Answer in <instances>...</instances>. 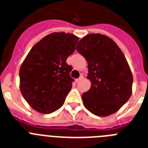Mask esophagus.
Wrapping results in <instances>:
<instances>
[{
	"label": "esophagus",
	"instance_id": "34e87169",
	"mask_svg": "<svg viewBox=\"0 0 148 148\" xmlns=\"http://www.w3.org/2000/svg\"><path fill=\"white\" fill-rule=\"evenodd\" d=\"M83 79V75H81L80 76V77H79V78H78V79H76V83H79V81H81L82 79Z\"/></svg>",
	"mask_w": 148,
	"mask_h": 148
}]
</instances>
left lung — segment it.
<instances>
[{
	"mask_svg": "<svg viewBox=\"0 0 148 148\" xmlns=\"http://www.w3.org/2000/svg\"><path fill=\"white\" fill-rule=\"evenodd\" d=\"M77 51L88 62L92 86L82 95L83 104L98 116L116 112L129 100L133 75L125 56L111 38L100 33L83 37Z\"/></svg>",
	"mask_w": 148,
	"mask_h": 148,
	"instance_id": "obj_1",
	"label": "left lung"
}]
</instances>
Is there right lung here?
<instances>
[{
  "instance_id": "add662e5",
  "label": "right lung",
  "mask_w": 148,
  "mask_h": 148,
  "mask_svg": "<svg viewBox=\"0 0 148 148\" xmlns=\"http://www.w3.org/2000/svg\"><path fill=\"white\" fill-rule=\"evenodd\" d=\"M78 40L70 33H53L32 47L21 66L19 77L21 94L33 109L49 114L63 105L74 81L70 75L72 67L66 60Z\"/></svg>"
}]
</instances>
